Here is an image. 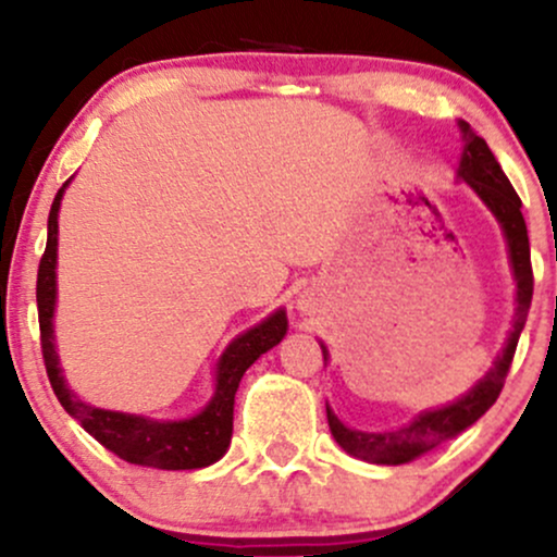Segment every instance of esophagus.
Listing matches in <instances>:
<instances>
[{"instance_id": "1", "label": "esophagus", "mask_w": 557, "mask_h": 557, "mask_svg": "<svg viewBox=\"0 0 557 557\" xmlns=\"http://www.w3.org/2000/svg\"><path fill=\"white\" fill-rule=\"evenodd\" d=\"M298 311H304V314H311V311L317 309V293L314 290H304L296 300Z\"/></svg>"}]
</instances>
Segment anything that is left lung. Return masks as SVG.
<instances>
[{"mask_svg": "<svg viewBox=\"0 0 557 557\" xmlns=\"http://www.w3.org/2000/svg\"><path fill=\"white\" fill-rule=\"evenodd\" d=\"M461 127L466 146L461 154V164H458V181L469 183V188L482 198L484 207L495 214V220L500 222L505 243H508V259L510 270L516 277V317H513V330H510L508 343H505L503 354L495 359V367L490 369L482 380L476 382L469 393L461 395L458 400L447 403L443 408H432V411H421L413 417L408 424L398 426V430L389 432H361L354 426H345L341 419L335 417V411L327 406V421L330 432L335 437V443L343 447L345 453H350L354 458L361 461L380 463V466H400L413 461V458L424 456L432 447H437L445 440L456 437L458 432H463L466 426H471L479 417L490 411L492 403L500 395L505 376H508L510 361H513L516 345H519L521 330L527 324L529 306H532V293H534V274H532V259H529V235H527V222L521 214V198L513 190L505 172L497 164L495 154L490 151L487 140L479 138L471 131L469 123H458ZM322 345L324 361L330 359L327 345Z\"/></svg>", "mask_w": 557, "mask_h": 557, "instance_id": "left-lung-1", "label": "left lung"}]
</instances>
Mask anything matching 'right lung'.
<instances>
[{"mask_svg":"<svg viewBox=\"0 0 557 557\" xmlns=\"http://www.w3.org/2000/svg\"><path fill=\"white\" fill-rule=\"evenodd\" d=\"M70 183V181H67ZM67 183L57 190L52 212H49L47 251L38 264L36 280V304H38V327H41V354L47 363L49 382L57 400L91 437L99 440L107 450L120 456L127 463L149 466L164 471H190L203 469L220 461L227 453L233 437V406L238 393L240 376L259 359L261 354L274 348L287 332L285 309H277L257 327L246 330L227 345L225 354L216 361L214 395L212 400L198 411L196 417L181 421H157L140 413L107 411L83 403L67 387L60 369V356L54 348V304H57V216H60L62 194Z\"/></svg>","mask_w":557,"mask_h":557,"instance_id":"add662e5","label":"right lung"}]
</instances>
